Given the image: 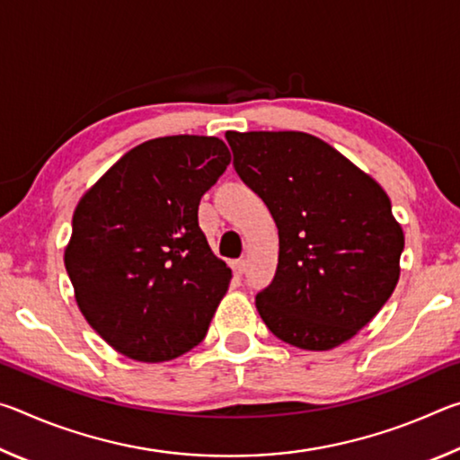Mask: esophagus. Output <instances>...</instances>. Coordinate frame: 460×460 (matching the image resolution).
Returning a JSON list of instances; mask_svg holds the SVG:
<instances>
[{
	"instance_id": "34e87169",
	"label": "esophagus",
	"mask_w": 460,
	"mask_h": 460,
	"mask_svg": "<svg viewBox=\"0 0 460 460\" xmlns=\"http://www.w3.org/2000/svg\"><path fill=\"white\" fill-rule=\"evenodd\" d=\"M245 270H247V261L245 260H235V261H233V271H235L237 276H243Z\"/></svg>"
}]
</instances>
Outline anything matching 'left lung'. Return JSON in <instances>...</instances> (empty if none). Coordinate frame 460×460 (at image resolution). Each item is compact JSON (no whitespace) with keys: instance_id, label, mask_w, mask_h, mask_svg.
Listing matches in <instances>:
<instances>
[{"instance_id":"obj_1","label":"left lung","mask_w":460,"mask_h":460,"mask_svg":"<svg viewBox=\"0 0 460 460\" xmlns=\"http://www.w3.org/2000/svg\"><path fill=\"white\" fill-rule=\"evenodd\" d=\"M233 166L278 225L276 276L255 296L268 329L306 351L355 337L392 296L403 233L384 189L302 131H227Z\"/></svg>"}]
</instances>
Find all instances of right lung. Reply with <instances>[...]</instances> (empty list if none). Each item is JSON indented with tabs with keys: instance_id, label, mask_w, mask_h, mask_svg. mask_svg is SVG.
Returning <instances> with one entry per match:
<instances>
[{
	"instance_id": "right-lung-1",
	"label": "right lung",
	"mask_w": 460,
	"mask_h": 460,
	"mask_svg": "<svg viewBox=\"0 0 460 460\" xmlns=\"http://www.w3.org/2000/svg\"><path fill=\"white\" fill-rule=\"evenodd\" d=\"M229 162L219 137H155L76 205L65 252L76 305L129 359L170 361L205 339L231 270L199 227V202Z\"/></svg>"
}]
</instances>
